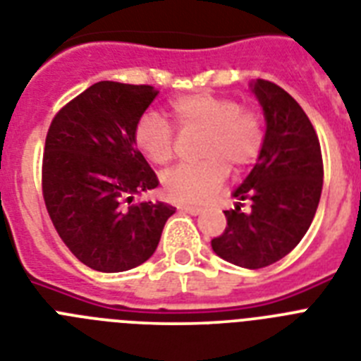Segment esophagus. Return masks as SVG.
<instances>
[{
    "label": "esophagus",
    "mask_w": 361,
    "mask_h": 361,
    "mask_svg": "<svg viewBox=\"0 0 361 361\" xmlns=\"http://www.w3.org/2000/svg\"><path fill=\"white\" fill-rule=\"evenodd\" d=\"M178 209H180V211H183V213H189V214H200V213H202V209L195 207V205H178Z\"/></svg>",
    "instance_id": "34e87169"
}]
</instances>
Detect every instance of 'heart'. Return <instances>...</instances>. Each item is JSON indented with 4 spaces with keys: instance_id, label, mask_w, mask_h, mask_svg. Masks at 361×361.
Wrapping results in <instances>:
<instances>
[{
    "instance_id": "b5f03b06",
    "label": "heart",
    "mask_w": 361,
    "mask_h": 361,
    "mask_svg": "<svg viewBox=\"0 0 361 361\" xmlns=\"http://www.w3.org/2000/svg\"><path fill=\"white\" fill-rule=\"evenodd\" d=\"M171 115L181 132H204L200 163L174 166L161 178L166 198L180 204H205L222 187L227 166L246 169L262 152L266 126L255 110H242L240 102L214 93H190L171 104ZM137 150L154 165L174 157V132L165 119L145 114L134 126Z\"/></svg>"
}]
</instances>
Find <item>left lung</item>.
Masks as SVG:
<instances>
[{"instance_id": "obj_1", "label": "left lung", "mask_w": 361, "mask_h": 361, "mask_svg": "<svg viewBox=\"0 0 361 361\" xmlns=\"http://www.w3.org/2000/svg\"><path fill=\"white\" fill-rule=\"evenodd\" d=\"M251 90L266 117L264 147L233 192L237 205L224 211L227 226L211 246L231 264L259 269L288 255L308 231L323 189V157L316 130L290 93L262 78Z\"/></svg>"}]
</instances>
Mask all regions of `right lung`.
I'll use <instances>...</instances> for the list:
<instances>
[{"mask_svg":"<svg viewBox=\"0 0 361 361\" xmlns=\"http://www.w3.org/2000/svg\"><path fill=\"white\" fill-rule=\"evenodd\" d=\"M141 84L102 80L54 115L45 137L42 192L53 226L80 262L117 274L154 255L176 207L137 202L159 185L134 143V126L156 99Z\"/></svg>","mask_w":361,"mask_h":361,"instance_id":"obj_1","label":"right lung"}]
</instances>
